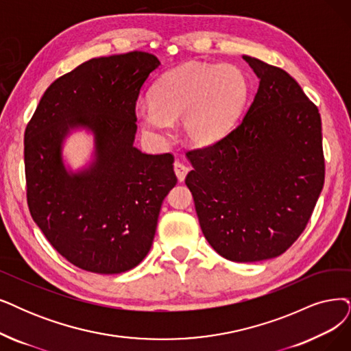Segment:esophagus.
<instances>
[{"instance_id":"esophagus-1","label":"esophagus","mask_w":351,"mask_h":351,"mask_svg":"<svg viewBox=\"0 0 351 351\" xmlns=\"http://www.w3.org/2000/svg\"><path fill=\"white\" fill-rule=\"evenodd\" d=\"M174 173H176L178 181L181 183V181H184L186 174L189 173V167H187L186 164H183V162L176 161V162H174Z\"/></svg>"}]
</instances>
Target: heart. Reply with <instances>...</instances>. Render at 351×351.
I'll return each instance as SVG.
<instances>
[{
  "instance_id": "heart-1",
  "label": "heart",
  "mask_w": 351,
  "mask_h": 351,
  "mask_svg": "<svg viewBox=\"0 0 351 351\" xmlns=\"http://www.w3.org/2000/svg\"><path fill=\"white\" fill-rule=\"evenodd\" d=\"M249 80L233 64L189 63L162 75L151 89L152 101L135 106V118L148 134L164 138L171 122L194 145H210L226 135L242 114Z\"/></svg>"
}]
</instances>
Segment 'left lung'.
<instances>
[{"label":"left lung","mask_w":351,"mask_h":351,"mask_svg":"<svg viewBox=\"0 0 351 351\" xmlns=\"http://www.w3.org/2000/svg\"><path fill=\"white\" fill-rule=\"evenodd\" d=\"M259 88L243 119L187 151L186 177L207 242L233 262L276 258L310 220L324 186L321 117L285 70L243 56Z\"/></svg>","instance_id":"obj_1"}]
</instances>
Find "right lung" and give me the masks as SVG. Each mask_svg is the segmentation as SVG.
I'll use <instances>...</instances> for the list:
<instances>
[{"label":"right lung","mask_w":351,"mask_h":351,"mask_svg":"<svg viewBox=\"0 0 351 351\" xmlns=\"http://www.w3.org/2000/svg\"><path fill=\"white\" fill-rule=\"evenodd\" d=\"M156 56L130 51L92 59L47 88L27 123L24 164L30 215L50 245L80 269L127 272L151 249L162 200L176 183L170 152L134 147L135 105ZM83 126L95 161L67 173L61 144Z\"/></svg>","instance_id":"right-lung-1"}]
</instances>
